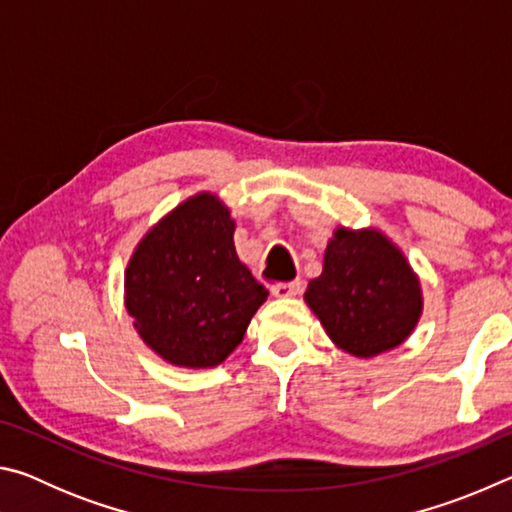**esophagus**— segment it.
<instances>
[{"mask_svg":"<svg viewBox=\"0 0 512 512\" xmlns=\"http://www.w3.org/2000/svg\"><path fill=\"white\" fill-rule=\"evenodd\" d=\"M271 291H273L275 298H293L302 291V282L293 280V282H287V284H277V287H273Z\"/></svg>","mask_w":512,"mask_h":512,"instance_id":"34e87169","label":"esophagus"}]
</instances>
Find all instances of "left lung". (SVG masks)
<instances>
[{"mask_svg": "<svg viewBox=\"0 0 512 512\" xmlns=\"http://www.w3.org/2000/svg\"><path fill=\"white\" fill-rule=\"evenodd\" d=\"M305 302L336 348L359 359L395 350L422 316L420 277L377 228L339 225L327 241L323 273L307 284Z\"/></svg>", "mask_w": 512, "mask_h": 512, "instance_id": "obj_1", "label": "left lung"}]
</instances>
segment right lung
<instances>
[{
  "label": "right lung",
  "mask_w": 512,
  "mask_h": 512,
  "mask_svg": "<svg viewBox=\"0 0 512 512\" xmlns=\"http://www.w3.org/2000/svg\"><path fill=\"white\" fill-rule=\"evenodd\" d=\"M235 228L219 196L198 192L164 214L128 259V316L171 366H219L268 298L237 255Z\"/></svg>",
  "instance_id": "obj_1"
}]
</instances>
